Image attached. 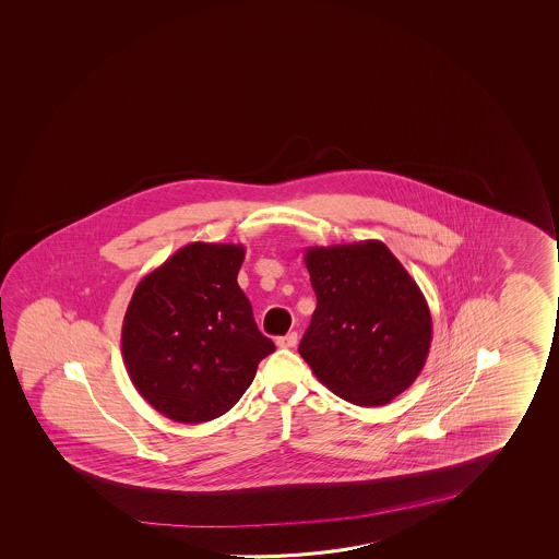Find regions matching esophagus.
Masks as SVG:
<instances>
[{
	"mask_svg": "<svg viewBox=\"0 0 559 559\" xmlns=\"http://www.w3.org/2000/svg\"><path fill=\"white\" fill-rule=\"evenodd\" d=\"M296 343H298V333H296V331L284 335V337L276 338V345L283 348L296 347Z\"/></svg>",
	"mask_w": 559,
	"mask_h": 559,
	"instance_id": "esophagus-1",
	"label": "esophagus"
}]
</instances>
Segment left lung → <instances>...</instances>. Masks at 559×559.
<instances>
[{
  "label": "left lung",
  "instance_id": "obj_1",
  "mask_svg": "<svg viewBox=\"0 0 559 559\" xmlns=\"http://www.w3.org/2000/svg\"><path fill=\"white\" fill-rule=\"evenodd\" d=\"M304 261L318 306L298 353L338 397L365 407L392 402L429 355L421 288L378 239L308 248Z\"/></svg>",
  "mask_w": 559,
  "mask_h": 559
}]
</instances>
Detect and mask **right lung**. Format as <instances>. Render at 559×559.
<instances>
[{
	"instance_id": "obj_1",
	"label": "right lung",
	"mask_w": 559,
	"mask_h": 559,
	"mask_svg": "<svg viewBox=\"0 0 559 559\" xmlns=\"http://www.w3.org/2000/svg\"><path fill=\"white\" fill-rule=\"evenodd\" d=\"M243 257V246L194 241L132 294L122 358L138 394L171 421H211L229 412L275 350L239 288Z\"/></svg>"
}]
</instances>
